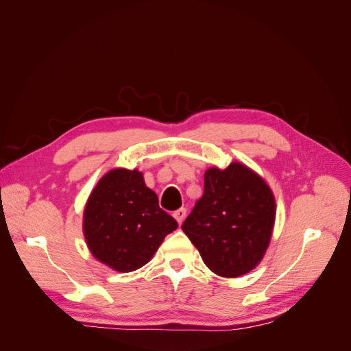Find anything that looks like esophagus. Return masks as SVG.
Here are the masks:
<instances>
[{
	"instance_id": "34e87169",
	"label": "esophagus",
	"mask_w": 351,
	"mask_h": 351,
	"mask_svg": "<svg viewBox=\"0 0 351 351\" xmlns=\"http://www.w3.org/2000/svg\"><path fill=\"white\" fill-rule=\"evenodd\" d=\"M186 214H187V210H186V208H180V209H177L176 212H174V218L177 219V222L178 224H182V222L184 221V218H186Z\"/></svg>"
}]
</instances>
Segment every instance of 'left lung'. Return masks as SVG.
Returning a JSON list of instances; mask_svg holds the SVG:
<instances>
[{
  "label": "left lung",
  "instance_id": "8db88e82",
  "mask_svg": "<svg viewBox=\"0 0 351 351\" xmlns=\"http://www.w3.org/2000/svg\"><path fill=\"white\" fill-rule=\"evenodd\" d=\"M274 219L271 189L252 169L232 162L205 173L204 196L182 228L212 272L234 278L263 258Z\"/></svg>",
  "mask_w": 351,
  "mask_h": 351
}]
</instances>
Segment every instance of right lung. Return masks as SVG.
<instances>
[{
	"label": "right lung",
	"mask_w": 351,
	"mask_h": 351,
	"mask_svg": "<svg viewBox=\"0 0 351 351\" xmlns=\"http://www.w3.org/2000/svg\"><path fill=\"white\" fill-rule=\"evenodd\" d=\"M178 227L159 208L137 169H112L92 192L83 231L92 254L120 272H132L151 261L165 236Z\"/></svg>",
	"instance_id": "right-lung-1"
}]
</instances>
